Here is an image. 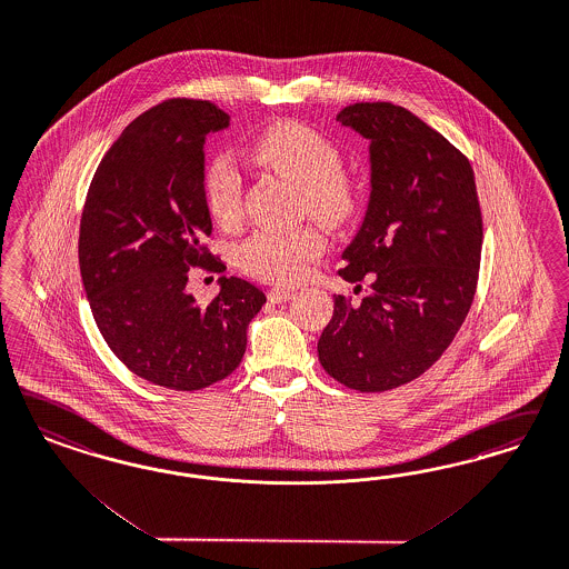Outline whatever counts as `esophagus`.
I'll use <instances>...</instances> for the list:
<instances>
[{
    "instance_id": "1",
    "label": "esophagus",
    "mask_w": 569,
    "mask_h": 569,
    "mask_svg": "<svg viewBox=\"0 0 569 569\" xmlns=\"http://www.w3.org/2000/svg\"><path fill=\"white\" fill-rule=\"evenodd\" d=\"M292 290L290 288H271L269 292H267V298L271 300V302H286V300H290L292 298Z\"/></svg>"
}]
</instances>
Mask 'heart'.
I'll return each instance as SVG.
<instances>
[{"label":"heart","mask_w":569,"mask_h":569,"mask_svg":"<svg viewBox=\"0 0 569 569\" xmlns=\"http://www.w3.org/2000/svg\"><path fill=\"white\" fill-rule=\"evenodd\" d=\"M248 157L298 184L296 208L328 227H342L357 210V187L340 166L342 157L328 138L311 126L281 121L260 132ZM208 212L224 229H233L243 214V177L233 159L216 157L203 177ZM326 250V237L313 224L295 229H260L236 246V264L267 283H295L307 264Z\"/></svg>","instance_id":"obj_1"}]
</instances>
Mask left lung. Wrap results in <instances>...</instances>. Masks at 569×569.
Listing matches in <instances>:
<instances>
[{"instance_id": "obj_1", "label": "left lung", "mask_w": 569, "mask_h": 569, "mask_svg": "<svg viewBox=\"0 0 569 569\" xmlns=\"http://www.w3.org/2000/svg\"><path fill=\"white\" fill-rule=\"evenodd\" d=\"M370 140L368 214L342 258L361 300L333 296L317 342L323 370L359 392L408 385L446 353L469 315L481 264L483 216L469 157L392 102L338 113Z\"/></svg>"}]
</instances>
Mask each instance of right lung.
Segmentation results:
<instances>
[{"label": "right lung", "mask_w": 569, "mask_h": 569, "mask_svg": "<svg viewBox=\"0 0 569 569\" xmlns=\"http://www.w3.org/2000/svg\"><path fill=\"white\" fill-rule=\"evenodd\" d=\"M229 116L210 100L168 99L138 116L100 159L79 224V271L100 333L119 361L172 391L236 372L267 296L220 277L206 307L187 295L191 267L222 273L203 239V144Z\"/></svg>", "instance_id": "right-lung-1"}]
</instances>
